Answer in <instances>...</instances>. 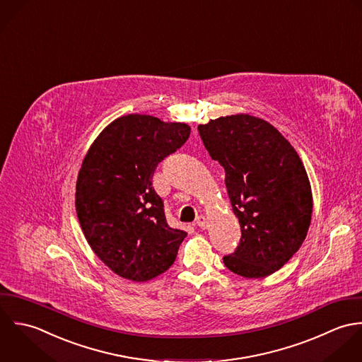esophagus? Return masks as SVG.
<instances>
[{
    "instance_id": "34e87169",
    "label": "esophagus",
    "mask_w": 362,
    "mask_h": 362,
    "mask_svg": "<svg viewBox=\"0 0 362 362\" xmlns=\"http://www.w3.org/2000/svg\"><path fill=\"white\" fill-rule=\"evenodd\" d=\"M196 225L199 228H202V229H206L209 226V221H207V218L204 217V216H199V217L196 218Z\"/></svg>"
}]
</instances>
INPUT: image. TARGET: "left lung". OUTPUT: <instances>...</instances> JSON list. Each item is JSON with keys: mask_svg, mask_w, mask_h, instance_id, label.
Instances as JSON below:
<instances>
[{"mask_svg": "<svg viewBox=\"0 0 362 362\" xmlns=\"http://www.w3.org/2000/svg\"><path fill=\"white\" fill-rule=\"evenodd\" d=\"M225 186L242 236L223 264L246 279L280 270L303 243L312 219V189L288 140L269 122L239 113L199 126Z\"/></svg>", "mask_w": 362, "mask_h": 362, "instance_id": "obj_1", "label": "left lung"}]
</instances>
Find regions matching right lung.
<instances>
[{"label":"right lung","mask_w":362,"mask_h":362,"mask_svg":"<svg viewBox=\"0 0 362 362\" xmlns=\"http://www.w3.org/2000/svg\"><path fill=\"white\" fill-rule=\"evenodd\" d=\"M185 123L127 115L89 146L75 187V210L95 255L117 276L144 283L175 262L187 232L168 225L152 187L156 165L185 144Z\"/></svg>","instance_id":"1"}]
</instances>
